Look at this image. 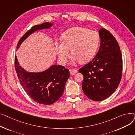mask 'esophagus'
<instances>
[{"label": "esophagus", "mask_w": 135, "mask_h": 135, "mask_svg": "<svg viewBox=\"0 0 135 135\" xmlns=\"http://www.w3.org/2000/svg\"><path fill=\"white\" fill-rule=\"evenodd\" d=\"M69 72H70V75H73L77 72V70L75 69H70L69 70Z\"/></svg>", "instance_id": "34e87169"}]
</instances>
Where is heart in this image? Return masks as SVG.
Listing matches in <instances>:
<instances>
[{
    "label": "heart",
    "instance_id": "heart-1",
    "mask_svg": "<svg viewBox=\"0 0 135 135\" xmlns=\"http://www.w3.org/2000/svg\"><path fill=\"white\" fill-rule=\"evenodd\" d=\"M100 43L99 33L87 28L76 27L67 30L62 36V42H56L55 46L59 59L65 64L69 56V50L74 60L80 63L94 57Z\"/></svg>",
    "mask_w": 135,
    "mask_h": 135
}]
</instances>
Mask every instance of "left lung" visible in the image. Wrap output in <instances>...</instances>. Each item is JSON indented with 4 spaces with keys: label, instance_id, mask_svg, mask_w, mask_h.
Masks as SVG:
<instances>
[{
    "label": "left lung",
    "instance_id": "left-lung-1",
    "mask_svg": "<svg viewBox=\"0 0 135 135\" xmlns=\"http://www.w3.org/2000/svg\"><path fill=\"white\" fill-rule=\"evenodd\" d=\"M101 45L93 60L79 69L84 76L82 89L95 101L111 96L118 87L122 76L123 58L118 41L107 30L99 31Z\"/></svg>",
    "mask_w": 135,
    "mask_h": 135
}]
</instances>
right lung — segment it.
<instances>
[{"instance_id":"right-lung-1","label":"right lung","mask_w":135,"mask_h":135,"mask_svg":"<svg viewBox=\"0 0 135 135\" xmlns=\"http://www.w3.org/2000/svg\"><path fill=\"white\" fill-rule=\"evenodd\" d=\"M51 23L45 22L33 26L18 41L17 49L32 33L49 28ZM15 68L20 84L33 101L42 104L50 105L56 102L63 93L66 83L69 78V69L59 65H52L45 71L28 73L21 67L15 56Z\"/></svg>"}]
</instances>
